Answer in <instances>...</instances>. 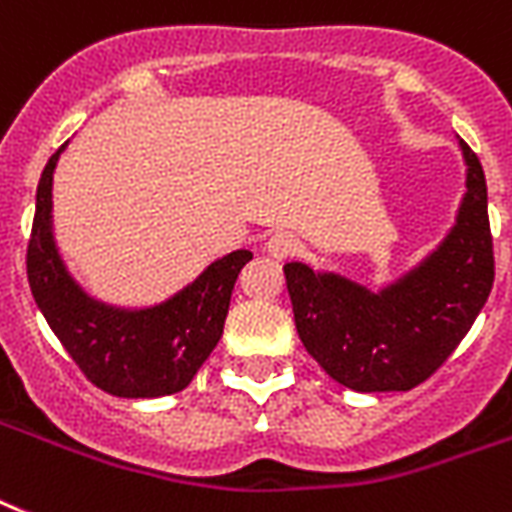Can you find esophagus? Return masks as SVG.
<instances>
[{
	"label": "esophagus",
	"mask_w": 512,
	"mask_h": 512,
	"mask_svg": "<svg viewBox=\"0 0 512 512\" xmlns=\"http://www.w3.org/2000/svg\"><path fill=\"white\" fill-rule=\"evenodd\" d=\"M267 253L272 259H290L293 253L298 251V240L290 232H275V235L267 240Z\"/></svg>",
	"instance_id": "obj_1"
}]
</instances>
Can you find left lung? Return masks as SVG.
<instances>
[{
    "instance_id": "8db88e82",
    "label": "left lung",
    "mask_w": 512,
    "mask_h": 512,
    "mask_svg": "<svg viewBox=\"0 0 512 512\" xmlns=\"http://www.w3.org/2000/svg\"><path fill=\"white\" fill-rule=\"evenodd\" d=\"M465 195L455 227L386 288L285 264L296 330L317 365L351 391H410L439 370L484 309L494 282L486 179L460 140Z\"/></svg>"
}]
</instances>
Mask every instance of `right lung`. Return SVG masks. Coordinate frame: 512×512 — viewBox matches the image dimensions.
I'll use <instances>...</instances> for the list:
<instances>
[{
	"label": "right lung",
	"instance_id": "obj_1",
	"mask_svg": "<svg viewBox=\"0 0 512 512\" xmlns=\"http://www.w3.org/2000/svg\"><path fill=\"white\" fill-rule=\"evenodd\" d=\"M68 145V142H65ZM65 145L47 161L36 187L28 240V285L44 320L94 386L124 399H153L190 386L224 333L230 298L251 251H232L198 280L147 309L92 298L73 280L52 235V174Z\"/></svg>",
	"mask_w": 512,
	"mask_h": 512
}]
</instances>
